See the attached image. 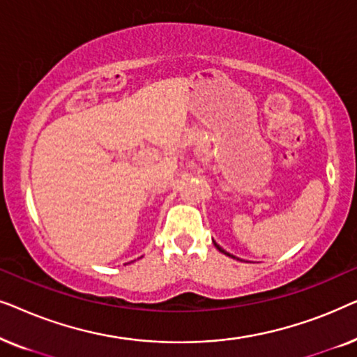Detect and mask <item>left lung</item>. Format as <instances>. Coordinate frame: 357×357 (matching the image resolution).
<instances>
[{
    "instance_id": "1",
    "label": "left lung",
    "mask_w": 357,
    "mask_h": 357,
    "mask_svg": "<svg viewBox=\"0 0 357 357\" xmlns=\"http://www.w3.org/2000/svg\"><path fill=\"white\" fill-rule=\"evenodd\" d=\"M214 247H216V248H218V250H219V252H222V253H224V255H227V257H232V255H231V253H227V252H226V250H222V248H221V247H219V245H218V243H216V242H214ZM232 258H236V257H232Z\"/></svg>"
}]
</instances>
